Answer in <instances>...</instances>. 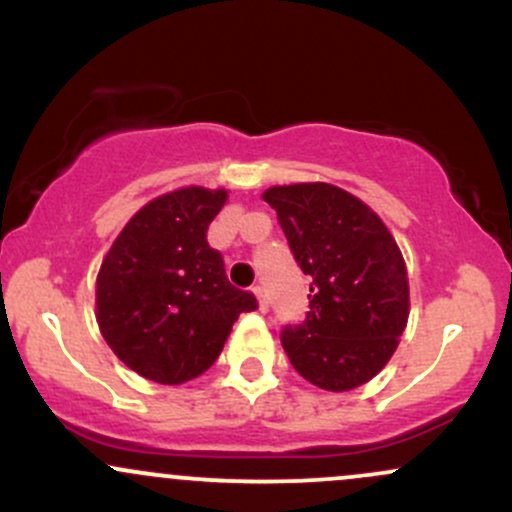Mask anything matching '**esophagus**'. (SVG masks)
I'll return each instance as SVG.
<instances>
[{
	"label": "esophagus",
	"mask_w": 512,
	"mask_h": 512,
	"mask_svg": "<svg viewBox=\"0 0 512 512\" xmlns=\"http://www.w3.org/2000/svg\"><path fill=\"white\" fill-rule=\"evenodd\" d=\"M252 291H255L257 301H260V310H262V313H267V310H269V298H267V291H264L262 286H255V289H252Z\"/></svg>",
	"instance_id": "1"
}]
</instances>
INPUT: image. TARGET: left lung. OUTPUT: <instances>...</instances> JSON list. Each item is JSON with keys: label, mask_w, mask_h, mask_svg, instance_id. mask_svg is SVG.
Here are the masks:
<instances>
[{"label": "left lung", "mask_w": 512, "mask_h": 512, "mask_svg": "<svg viewBox=\"0 0 512 512\" xmlns=\"http://www.w3.org/2000/svg\"><path fill=\"white\" fill-rule=\"evenodd\" d=\"M262 197L310 276L305 320L281 330L291 366L322 390L368 383L395 354L409 317L395 238L361 199L327 182L272 187Z\"/></svg>", "instance_id": "8db88e82"}]
</instances>
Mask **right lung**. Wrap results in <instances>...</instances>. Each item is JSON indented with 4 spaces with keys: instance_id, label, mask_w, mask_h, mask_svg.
<instances>
[{
    "instance_id": "1",
    "label": "right lung",
    "mask_w": 512,
    "mask_h": 512,
    "mask_svg": "<svg viewBox=\"0 0 512 512\" xmlns=\"http://www.w3.org/2000/svg\"><path fill=\"white\" fill-rule=\"evenodd\" d=\"M226 190L182 187L129 219L101 264L98 325L125 366L161 385H180L214 366L233 322L257 308L228 281L209 223Z\"/></svg>"
}]
</instances>
